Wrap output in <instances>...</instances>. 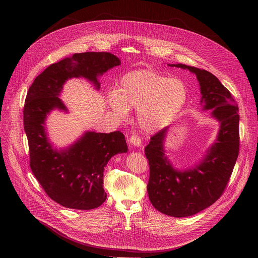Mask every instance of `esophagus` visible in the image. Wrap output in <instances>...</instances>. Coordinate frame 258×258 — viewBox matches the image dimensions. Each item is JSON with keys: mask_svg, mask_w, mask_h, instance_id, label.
<instances>
[{"mask_svg": "<svg viewBox=\"0 0 258 258\" xmlns=\"http://www.w3.org/2000/svg\"><path fill=\"white\" fill-rule=\"evenodd\" d=\"M130 143H131V145H133L135 147H140L141 146V139L136 134L132 135L130 137Z\"/></svg>", "mask_w": 258, "mask_h": 258, "instance_id": "34e87169", "label": "esophagus"}]
</instances>
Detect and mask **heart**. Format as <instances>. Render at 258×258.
<instances>
[{
  "instance_id": "obj_1",
  "label": "heart",
  "mask_w": 258,
  "mask_h": 258,
  "mask_svg": "<svg viewBox=\"0 0 258 258\" xmlns=\"http://www.w3.org/2000/svg\"><path fill=\"white\" fill-rule=\"evenodd\" d=\"M186 88L177 78H168L152 71L124 74L117 89L109 92L111 110L125 119L129 109L137 112L140 128L154 133L166 127L184 107Z\"/></svg>"
}]
</instances>
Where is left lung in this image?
Instances as JSON below:
<instances>
[{
    "mask_svg": "<svg viewBox=\"0 0 258 258\" xmlns=\"http://www.w3.org/2000/svg\"><path fill=\"white\" fill-rule=\"evenodd\" d=\"M168 66L196 74L202 110H212L210 116L220 124L217 137L204 157L188 168L175 167L166 155L165 142L170 127L154 135L145 148L150 166V202L162 214L185 218L212 206L224 190L238 156L239 115L230 92L214 74L182 63Z\"/></svg>",
    "mask_w": 258,
    "mask_h": 258,
    "instance_id": "8db88e82",
    "label": "left lung"
}]
</instances>
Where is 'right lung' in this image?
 <instances>
[{"label":"right lung","instance_id":"obj_1","mask_svg":"<svg viewBox=\"0 0 258 258\" xmlns=\"http://www.w3.org/2000/svg\"><path fill=\"white\" fill-rule=\"evenodd\" d=\"M120 64L110 52L74 53L45 69L29 88L24 128L31 169L47 196L64 208L86 211L101 206L107 198L104 168L113 156L127 153L128 146L120 131H85L68 147L56 148L48 137L46 120L52 111L69 113L60 98L69 79L85 78L99 90L98 78Z\"/></svg>","mask_w":258,"mask_h":258}]
</instances>
